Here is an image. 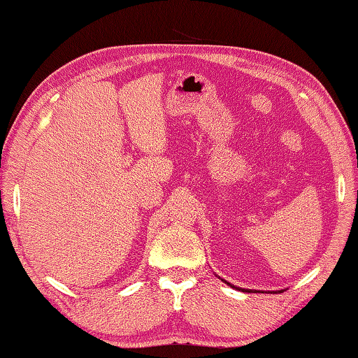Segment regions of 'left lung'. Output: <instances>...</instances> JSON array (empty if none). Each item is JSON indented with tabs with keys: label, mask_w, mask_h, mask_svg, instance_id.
Segmentation results:
<instances>
[{
	"label": "left lung",
	"mask_w": 358,
	"mask_h": 358,
	"mask_svg": "<svg viewBox=\"0 0 358 358\" xmlns=\"http://www.w3.org/2000/svg\"><path fill=\"white\" fill-rule=\"evenodd\" d=\"M248 292H251V290H248Z\"/></svg>",
	"instance_id": "1"
}]
</instances>
